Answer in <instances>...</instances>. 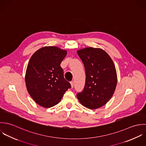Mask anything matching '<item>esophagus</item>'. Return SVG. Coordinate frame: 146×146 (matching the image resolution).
<instances>
[{"label":"esophagus","mask_w":146,"mask_h":146,"mask_svg":"<svg viewBox=\"0 0 146 146\" xmlns=\"http://www.w3.org/2000/svg\"><path fill=\"white\" fill-rule=\"evenodd\" d=\"M70 84H71V88H72L74 87V83L72 82L70 83Z\"/></svg>","instance_id":"34e87169"}]
</instances>
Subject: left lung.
I'll use <instances>...</instances> for the list:
<instances>
[{"mask_svg":"<svg viewBox=\"0 0 146 146\" xmlns=\"http://www.w3.org/2000/svg\"><path fill=\"white\" fill-rule=\"evenodd\" d=\"M86 73L83 91L77 98L84 107L95 110L106 104L112 97L117 83L115 66L108 54L99 48L77 50Z\"/></svg>","mask_w":146,"mask_h":146,"instance_id":"left-lung-1","label":"left lung"}]
</instances>
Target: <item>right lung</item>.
Wrapping results in <instances>:
<instances>
[{
	"instance_id": "add662e5",
	"label": "right lung",
	"mask_w": 146,
	"mask_h": 146,
	"mask_svg": "<svg viewBox=\"0 0 146 146\" xmlns=\"http://www.w3.org/2000/svg\"><path fill=\"white\" fill-rule=\"evenodd\" d=\"M66 50L46 46L36 50L28 63L25 83L33 100L44 108L58 104L64 93L71 88L63 76L60 64L66 56Z\"/></svg>"
}]
</instances>
